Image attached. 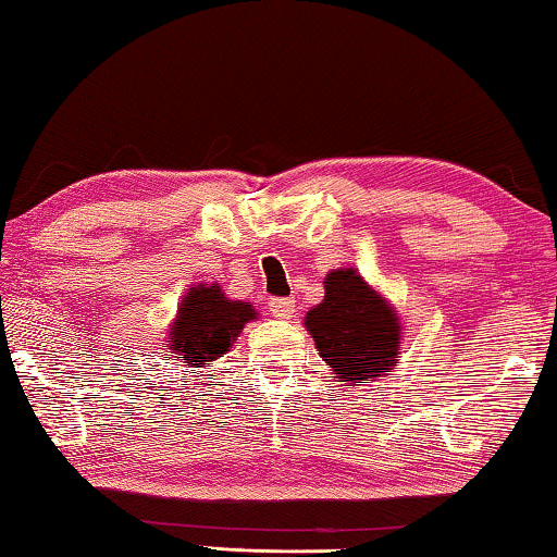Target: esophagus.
<instances>
[{
    "label": "esophagus",
    "mask_w": 557,
    "mask_h": 557,
    "mask_svg": "<svg viewBox=\"0 0 557 557\" xmlns=\"http://www.w3.org/2000/svg\"><path fill=\"white\" fill-rule=\"evenodd\" d=\"M268 310L277 320H293L295 317V299L293 297H272L268 302Z\"/></svg>",
    "instance_id": "obj_1"
}]
</instances>
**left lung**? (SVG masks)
I'll return each instance as SVG.
<instances>
[{"mask_svg": "<svg viewBox=\"0 0 557 557\" xmlns=\"http://www.w3.org/2000/svg\"><path fill=\"white\" fill-rule=\"evenodd\" d=\"M305 326L320 357L349 386L374 382L399 364V320L355 270L326 275L322 305L307 312Z\"/></svg>", "mask_w": 557, "mask_h": 557, "instance_id": "obj_1", "label": "left lung"}]
</instances>
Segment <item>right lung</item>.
I'll return each mask as SVG.
<instances>
[{"instance_id":"add662e5","label":"right lung","mask_w":557,"mask_h":557,"mask_svg":"<svg viewBox=\"0 0 557 557\" xmlns=\"http://www.w3.org/2000/svg\"><path fill=\"white\" fill-rule=\"evenodd\" d=\"M258 317L250 302L227 299L218 285H198L185 295L171 330V349L185 364L202 367L233 347L245 322Z\"/></svg>"}]
</instances>
